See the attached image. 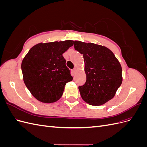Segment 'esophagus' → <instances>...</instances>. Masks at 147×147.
Segmentation results:
<instances>
[{"label": "esophagus", "instance_id": "esophagus-1", "mask_svg": "<svg viewBox=\"0 0 147 147\" xmlns=\"http://www.w3.org/2000/svg\"><path fill=\"white\" fill-rule=\"evenodd\" d=\"M76 72H77V69H75V68H74V69L72 70V73H73L74 75H75V73H76Z\"/></svg>", "mask_w": 147, "mask_h": 147}]
</instances>
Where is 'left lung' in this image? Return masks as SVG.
I'll return each mask as SVG.
<instances>
[{"instance_id": "1", "label": "left lung", "mask_w": 147, "mask_h": 147, "mask_svg": "<svg viewBox=\"0 0 147 147\" xmlns=\"http://www.w3.org/2000/svg\"><path fill=\"white\" fill-rule=\"evenodd\" d=\"M75 50L83 55L86 80L78 89L82 98L92 105H101L115 96L123 81L122 68L113 52L92 43L74 42Z\"/></svg>"}]
</instances>
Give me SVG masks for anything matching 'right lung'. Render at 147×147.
<instances>
[{
	"instance_id": "add662e5",
	"label": "right lung",
	"mask_w": 147,
	"mask_h": 147,
	"mask_svg": "<svg viewBox=\"0 0 147 147\" xmlns=\"http://www.w3.org/2000/svg\"><path fill=\"white\" fill-rule=\"evenodd\" d=\"M73 40L37 44L21 63L23 80L32 95L43 103H53L63 95L66 83L72 81L63 54Z\"/></svg>"
}]
</instances>
